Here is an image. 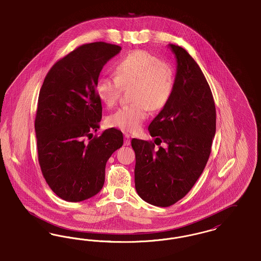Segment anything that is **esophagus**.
Masks as SVG:
<instances>
[{
  "label": "esophagus",
  "mask_w": 261,
  "mask_h": 261,
  "mask_svg": "<svg viewBox=\"0 0 261 261\" xmlns=\"http://www.w3.org/2000/svg\"><path fill=\"white\" fill-rule=\"evenodd\" d=\"M130 144V136L128 135H125V139H124V145L128 146Z\"/></svg>",
  "instance_id": "34e87169"
}]
</instances>
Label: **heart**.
Returning <instances> with one entry per match:
<instances>
[{"mask_svg": "<svg viewBox=\"0 0 261 261\" xmlns=\"http://www.w3.org/2000/svg\"><path fill=\"white\" fill-rule=\"evenodd\" d=\"M115 76H102L95 91L108 106L118 101L123 88L129 91L133 103L121 106L107 118V124L125 133H136L147 119L149 109L166 107L174 90V70L170 63L143 49H137L118 60Z\"/></svg>", "mask_w": 261, "mask_h": 261, "instance_id": "obj_1", "label": "heart"}]
</instances>
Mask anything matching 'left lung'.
<instances>
[{"instance_id":"8db88e82","label":"left lung","mask_w":261,"mask_h":261,"mask_svg":"<svg viewBox=\"0 0 261 261\" xmlns=\"http://www.w3.org/2000/svg\"><path fill=\"white\" fill-rule=\"evenodd\" d=\"M177 68L169 103L149 125L154 143L134 138L136 192L149 204L170 206L191 190L210 158L216 135L214 96L203 72L179 45H170Z\"/></svg>"}]
</instances>
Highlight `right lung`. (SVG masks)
<instances>
[{"label":"right lung","instance_id":"right-lung-1","mask_svg":"<svg viewBox=\"0 0 261 261\" xmlns=\"http://www.w3.org/2000/svg\"><path fill=\"white\" fill-rule=\"evenodd\" d=\"M122 47L104 42L78 46L59 59L40 90L35 119L38 160L50 189L67 202L101 190L105 166L124 138L117 128L99 136L101 99L95 85L103 66Z\"/></svg>","mask_w":261,"mask_h":261}]
</instances>
